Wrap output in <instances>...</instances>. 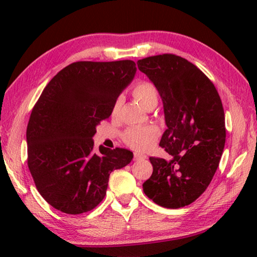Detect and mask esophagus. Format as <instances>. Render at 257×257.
Instances as JSON below:
<instances>
[{"label": "esophagus", "instance_id": "esophagus-1", "mask_svg": "<svg viewBox=\"0 0 257 257\" xmlns=\"http://www.w3.org/2000/svg\"><path fill=\"white\" fill-rule=\"evenodd\" d=\"M134 159L136 160V161H141V160L147 159V156L145 154H142V153H135L134 154Z\"/></svg>", "mask_w": 257, "mask_h": 257}]
</instances>
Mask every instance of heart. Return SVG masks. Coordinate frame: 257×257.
<instances>
[{"label": "heart", "mask_w": 257, "mask_h": 257, "mask_svg": "<svg viewBox=\"0 0 257 257\" xmlns=\"http://www.w3.org/2000/svg\"><path fill=\"white\" fill-rule=\"evenodd\" d=\"M133 96L145 108L150 110L158 104V92L155 87L150 82L143 81L134 87ZM122 99L116 98L112 106V115H116L120 110ZM159 138V129L154 125H144V127H134L128 129L123 135L125 144L137 151H147L152 149Z\"/></svg>", "instance_id": "heart-1"}]
</instances>
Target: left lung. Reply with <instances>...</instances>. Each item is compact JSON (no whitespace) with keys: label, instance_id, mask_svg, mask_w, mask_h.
Wrapping results in <instances>:
<instances>
[{"label":"left lung","instance_id":"obj_1","mask_svg":"<svg viewBox=\"0 0 257 257\" xmlns=\"http://www.w3.org/2000/svg\"><path fill=\"white\" fill-rule=\"evenodd\" d=\"M163 102L167 130L160 146L172 158H150L153 173L143 184L160 206L179 208L201 196L219 167L225 143L224 112L212 81L175 54L138 60Z\"/></svg>","mask_w":257,"mask_h":257}]
</instances>
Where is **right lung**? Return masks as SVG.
Returning <instances> with one entry per match:
<instances>
[{
  "label": "right lung",
  "mask_w": 257,
  "mask_h": 257,
  "mask_svg": "<svg viewBox=\"0 0 257 257\" xmlns=\"http://www.w3.org/2000/svg\"><path fill=\"white\" fill-rule=\"evenodd\" d=\"M132 60L79 61L52 78L27 125L28 168L42 197L67 214L96 207L110 173L132 162L133 152L99 146L93 137L136 75Z\"/></svg>",
  "instance_id": "1"
}]
</instances>
